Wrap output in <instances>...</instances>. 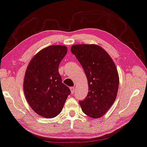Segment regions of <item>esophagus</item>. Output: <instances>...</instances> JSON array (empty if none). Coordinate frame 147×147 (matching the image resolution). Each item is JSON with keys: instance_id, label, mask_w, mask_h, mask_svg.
Here are the masks:
<instances>
[{"instance_id": "obj_1", "label": "esophagus", "mask_w": 147, "mask_h": 147, "mask_svg": "<svg viewBox=\"0 0 147 147\" xmlns=\"http://www.w3.org/2000/svg\"><path fill=\"white\" fill-rule=\"evenodd\" d=\"M70 89H71V93L73 94L74 90H75V88L74 87H71L70 88Z\"/></svg>"}]
</instances>
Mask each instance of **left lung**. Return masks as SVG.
<instances>
[{
	"mask_svg": "<svg viewBox=\"0 0 147 147\" xmlns=\"http://www.w3.org/2000/svg\"><path fill=\"white\" fill-rule=\"evenodd\" d=\"M72 53L86 74L88 93L79 104L89 117L99 118L111 108L117 96L119 75L115 65L104 49L96 45H74Z\"/></svg>",
	"mask_w": 147,
	"mask_h": 147,
	"instance_id": "obj_1",
	"label": "left lung"
}]
</instances>
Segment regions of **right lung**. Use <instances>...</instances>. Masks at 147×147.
Segmentation results:
<instances>
[{
  "mask_svg": "<svg viewBox=\"0 0 147 147\" xmlns=\"http://www.w3.org/2000/svg\"><path fill=\"white\" fill-rule=\"evenodd\" d=\"M67 53L64 45H50L34 57L26 69L24 90L28 104L37 114L58 115L70 94L59 73L61 61Z\"/></svg>",
  "mask_w": 147,
  "mask_h": 147,
  "instance_id": "1",
  "label": "right lung"
}]
</instances>
